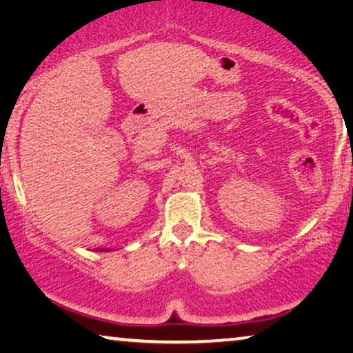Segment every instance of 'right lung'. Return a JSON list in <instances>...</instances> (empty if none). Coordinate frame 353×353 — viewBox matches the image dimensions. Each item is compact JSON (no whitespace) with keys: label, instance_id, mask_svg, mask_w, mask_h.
Instances as JSON below:
<instances>
[{"label":"right lung","instance_id":"1","mask_svg":"<svg viewBox=\"0 0 353 353\" xmlns=\"http://www.w3.org/2000/svg\"><path fill=\"white\" fill-rule=\"evenodd\" d=\"M99 251H108V249H99Z\"/></svg>","mask_w":353,"mask_h":353}]
</instances>
